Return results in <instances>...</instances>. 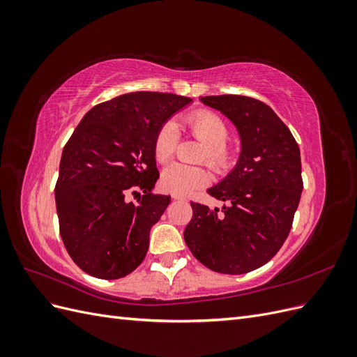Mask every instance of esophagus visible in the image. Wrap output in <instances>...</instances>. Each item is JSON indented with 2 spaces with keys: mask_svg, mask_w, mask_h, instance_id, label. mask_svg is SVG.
<instances>
[{
  "mask_svg": "<svg viewBox=\"0 0 357 357\" xmlns=\"http://www.w3.org/2000/svg\"><path fill=\"white\" fill-rule=\"evenodd\" d=\"M172 199H176V201H186L185 197H183V195H177V193H172Z\"/></svg>",
  "mask_w": 357,
  "mask_h": 357,
  "instance_id": "1",
  "label": "esophagus"
}]
</instances>
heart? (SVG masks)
Instances as JSON below:
<instances>
[{
	"mask_svg": "<svg viewBox=\"0 0 357 357\" xmlns=\"http://www.w3.org/2000/svg\"><path fill=\"white\" fill-rule=\"evenodd\" d=\"M189 131L204 144L201 159L208 162L214 169L222 171L229 164L231 152L225 144L229 137L228 125L222 117L211 112H197L185 121ZM176 147V125L168 122L162 125L155 137L153 152L160 164L167 162ZM210 181V172L204 167H186L181 164H171L160 176V186L171 193L186 195V193L202 188Z\"/></svg>",
	"mask_w": 357,
	"mask_h": 357,
	"instance_id": "b5f03b06",
	"label": "heart"
}]
</instances>
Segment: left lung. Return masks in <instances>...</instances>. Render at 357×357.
I'll list each match as a JSON object with an SVG mask.
<instances>
[{
    "label": "left lung",
    "instance_id": "obj_1",
    "mask_svg": "<svg viewBox=\"0 0 357 357\" xmlns=\"http://www.w3.org/2000/svg\"><path fill=\"white\" fill-rule=\"evenodd\" d=\"M236 128L241 152L232 171L207 189L228 207L190 202L185 229L192 255L211 271L245 274L265 265L286 241L302 192L301 152L271 107L241 95L199 96Z\"/></svg>",
    "mask_w": 357,
    "mask_h": 357
}]
</instances>
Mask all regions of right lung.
Wrapping results in <instances>:
<instances>
[{
    "instance_id": "right-lung-1",
    "label": "right lung",
    "mask_w": 357,
    "mask_h": 357,
    "mask_svg": "<svg viewBox=\"0 0 357 357\" xmlns=\"http://www.w3.org/2000/svg\"><path fill=\"white\" fill-rule=\"evenodd\" d=\"M190 102L174 93H123L95 105L74 129L62 152L55 201L63 245L84 273L116 280L143 262L150 229L171 201L150 193L159 178L155 137ZM128 191L137 202L126 199Z\"/></svg>"
}]
</instances>
